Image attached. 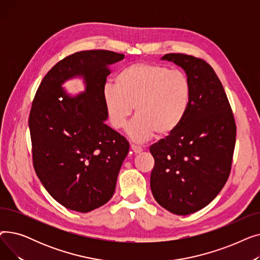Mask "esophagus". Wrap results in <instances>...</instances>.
I'll list each match as a JSON object with an SVG mask.
<instances>
[{
	"label": "esophagus",
	"instance_id": "obj_1",
	"mask_svg": "<svg viewBox=\"0 0 260 260\" xmlns=\"http://www.w3.org/2000/svg\"><path fill=\"white\" fill-rule=\"evenodd\" d=\"M131 148H132V151H133L135 154H139V153L142 152V147H141V146H138V145L131 144Z\"/></svg>",
	"mask_w": 260,
	"mask_h": 260
}]
</instances>
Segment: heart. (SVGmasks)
Instances as JSON below:
<instances>
[{
  "instance_id": "1",
  "label": "heart",
  "mask_w": 260,
  "mask_h": 260,
  "mask_svg": "<svg viewBox=\"0 0 260 260\" xmlns=\"http://www.w3.org/2000/svg\"><path fill=\"white\" fill-rule=\"evenodd\" d=\"M188 77L180 71L154 63H133L117 75L115 84L103 87V101L111 124L124 128L129 117L137 116L128 127L137 142L173 133L183 121L190 103Z\"/></svg>"
}]
</instances>
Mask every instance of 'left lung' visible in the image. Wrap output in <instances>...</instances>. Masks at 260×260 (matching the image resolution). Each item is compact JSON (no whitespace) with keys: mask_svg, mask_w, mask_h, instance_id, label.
Segmentation results:
<instances>
[{"mask_svg":"<svg viewBox=\"0 0 260 260\" xmlns=\"http://www.w3.org/2000/svg\"><path fill=\"white\" fill-rule=\"evenodd\" d=\"M162 60L183 68L192 95L180 125L149 147L155 159L151 188L161 207L188 215L207 207L224 186L232 169L236 123L209 63L185 53H167Z\"/></svg>","mask_w":260,"mask_h":260,"instance_id":"8db88e82","label":"left lung"}]
</instances>
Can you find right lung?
I'll list each match as a JSON object with an SVG mask.
<instances>
[{"label":"right lung","instance_id":"obj_1","mask_svg":"<svg viewBox=\"0 0 260 260\" xmlns=\"http://www.w3.org/2000/svg\"><path fill=\"white\" fill-rule=\"evenodd\" d=\"M124 54L84 50L59 61L41 82L29 114L32 163L47 192L66 209L87 213L114 195L129 143L107 126L103 87L107 66ZM85 78L86 92L71 99L63 81Z\"/></svg>","mask_w":260,"mask_h":260}]
</instances>
